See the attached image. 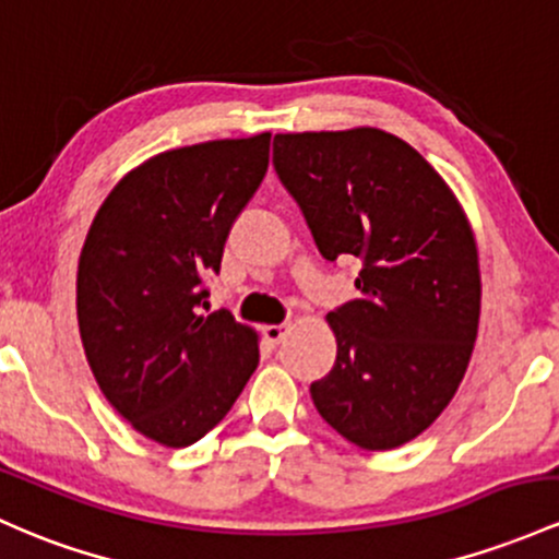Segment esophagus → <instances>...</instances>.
<instances>
[{"label":"esophagus","mask_w":559,"mask_h":559,"mask_svg":"<svg viewBox=\"0 0 559 559\" xmlns=\"http://www.w3.org/2000/svg\"><path fill=\"white\" fill-rule=\"evenodd\" d=\"M262 334H265V340L270 342V345H281V340L289 334V326H286V323H273V326L262 329Z\"/></svg>","instance_id":"obj_1"}]
</instances>
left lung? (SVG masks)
Instances as JSON below:
<instances>
[{
	"label": "left lung",
	"mask_w": 559,
	"mask_h": 559,
	"mask_svg": "<svg viewBox=\"0 0 559 559\" xmlns=\"http://www.w3.org/2000/svg\"><path fill=\"white\" fill-rule=\"evenodd\" d=\"M273 167L323 260L360 267L358 297L329 312L336 360L312 403L349 443L397 449L467 371L480 318L467 217L421 153L371 127L275 134Z\"/></svg>",
	"instance_id": "8db88e82"
}]
</instances>
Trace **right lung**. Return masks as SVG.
I'll return each mask as SVG.
<instances>
[{"instance_id": "right-lung-1", "label": "right lung", "mask_w": 559, "mask_h": 559, "mask_svg": "<svg viewBox=\"0 0 559 559\" xmlns=\"http://www.w3.org/2000/svg\"><path fill=\"white\" fill-rule=\"evenodd\" d=\"M267 156V132L158 153L110 190L79 257L90 369L110 406L169 449L219 425L260 364L254 331L201 308Z\"/></svg>"}]
</instances>
